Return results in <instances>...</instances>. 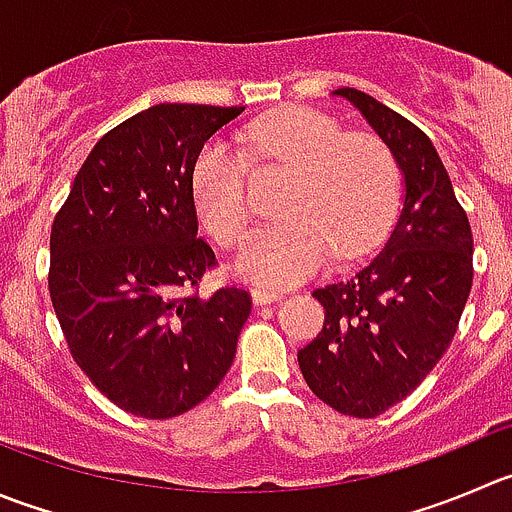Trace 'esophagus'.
<instances>
[{"mask_svg": "<svg viewBox=\"0 0 512 512\" xmlns=\"http://www.w3.org/2000/svg\"><path fill=\"white\" fill-rule=\"evenodd\" d=\"M282 297H285V292L275 290V287H255V290H252L255 305H272V302L282 300Z\"/></svg>", "mask_w": 512, "mask_h": 512, "instance_id": "obj_1", "label": "esophagus"}]
</instances>
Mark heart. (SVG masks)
<instances>
[{"label":"heart","mask_w":512,"mask_h":512,"mask_svg":"<svg viewBox=\"0 0 512 512\" xmlns=\"http://www.w3.org/2000/svg\"><path fill=\"white\" fill-rule=\"evenodd\" d=\"M262 167L292 172L282 192V220L255 232L235 270L265 285L315 275L332 255L357 260L382 242L400 207V167L388 142L372 132H342L327 114L287 107L257 119L240 135ZM192 202L220 245L250 227L247 162L237 147L210 140L192 162Z\"/></svg>","instance_id":"heart-1"}]
</instances>
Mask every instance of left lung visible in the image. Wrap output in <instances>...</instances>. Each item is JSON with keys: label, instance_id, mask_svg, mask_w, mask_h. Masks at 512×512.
I'll list each match as a JSON object with an SVG mask.
<instances>
[{"label": "left lung", "instance_id": "left-lung-1", "mask_svg": "<svg viewBox=\"0 0 512 512\" xmlns=\"http://www.w3.org/2000/svg\"><path fill=\"white\" fill-rule=\"evenodd\" d=\"M332 94L388 142L405 175V205L382 252L347 282L312 292L325 322L297 362L322 403L375 418L408 398L453 342L473 287V232L420 127L352 87Z\"/></svg>", "mask_w": 512, "mask_h": 512}]
</instances>
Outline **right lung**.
Here are the masks:
<instances>
[{
  "mask_svg": "<svg viewBox=\"0 0 512 512\" xmlns=\"http://www.w3.org/2000/svg\"><path fill=\"white\" fill-rule=\"evenodd\" d=\"M242 107L155 104L124 119L79 167L49 237V297L74 362L132 415L177 418L222 382L252 297H200L217 265L197 237L190 172Z\"/></svg>",
  "mask_w": 512,
  "mask_h": 512,
  "instance_id": "obj_1",
  "label": "right lung"
}]
</instances>
